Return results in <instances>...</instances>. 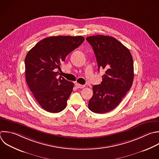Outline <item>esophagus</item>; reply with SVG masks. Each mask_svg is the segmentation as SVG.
<instances>
[{
  "mask_svg": "<svg viewBox=\"0 0 159 159\" xmlns=\"http://www.w3.org/2000/svg\"><path fill=\"white\" fill-rule=\"evenodd\" d=\"M75 86L77 88H80V89H82V88H84L85 87L84 85H82V84H80L79 83H75Z\"/></svg>",
  "mask_w": 159,
  "mask_h": 159,
  "instance_id": "esophagus-1",
  "label": "esophagus"
}]
</instances>
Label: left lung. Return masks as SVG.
Listing matches in <instances>:
<instances>
[{
	"instance_id": "obj_1",
	"label": "left lung",
	"mask_w": 159,
	"mask_h": 159,
	"mask_svg": "<svg viewBox=\"0 0 159 159\" xmlns=\"http://www.w3.org/2000/svg\"><path fill=\"white\" fill-rule=\"evenodd\" d=\"M86 40L94 50L98 71L105 70L101 83L93 86L88 107L103 114L117 106L130 89L134 80L133 59L129 49L114 37L99 35Z\"/></svg>"
}]
</instances>
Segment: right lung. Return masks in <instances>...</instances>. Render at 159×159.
<instances>
[{
    "label": "right lung",
    "instance_id": "add662e5",
    "mask_svg": "<svg viewBox=\"0 0 159 159\" xmlns=\"http://www.w3.org/2000/svg\"><path fill=\"white\" fill-rule=\"evenodd\" d=\"M84 40L82 36H53L38 42L25 59V79L37 101L45 111L56 113L66 106L74 83L62 76L61 64Z\"/></svg>",
    "mask_w": 159,
    "mask_h": 159
}]
</instances>
